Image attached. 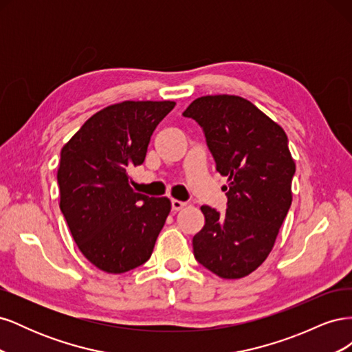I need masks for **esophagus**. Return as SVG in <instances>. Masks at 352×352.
<instances>
[{"label":"esophagus","instance_id":"esophagus-1","mask_svg":"<svg viewBox=\"0 0 352 352\" xmlns=\"http://www.w3.org/2000/svg\"><path fill=\"white\" fill-rule=\"evenodd\" d=\"M185 206H186V204H185V202H182V201H179V199H172V210H173V211L182 210Z\"/></svg>","mask_w":352,"mask_h":352}]
</instances>
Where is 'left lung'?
I'll return each mask as SVG.
<instances>
[{
	"label": "left lung",
	"mask_w": 352,
	"mask_h": 352,
	"mask_svg": "<svg viewBox=\"0 0 352 352\" xmlns=\"http://www.w3.org/2000/svg\"><path fill=\"white\" fill-rule=\"evenodd\" d=\"M204 131L216 168L228 177L225 214L208 206L192 239L199 264L241 279L269 257L292 202L295 162L282 126L236 95H207L184 111Z\"/></svg>",
	"instance_id": "obj_1"
}]
</instances>
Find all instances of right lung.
Instances as JSON below:
<instances>
[{"instance_id": "obj_1", "label": "right lung", "mask_w": 352, "mask_h": 352, "mask_svg": "<svg viewBox=\"0 0 352 352\" xmlns=\"http://www.w3.org/2000/svg\"><path fill=\"white\" fill-rule=\"evenodd\" d=\"M175 101H123L91 116L61 148L60 208L78 248L95 267L120 274L151 257L172 210L166 197L131 188L157 124Z\"/></svg>"}]
</instances>
